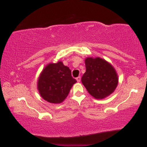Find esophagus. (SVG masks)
Returning <instances> with one entry per match:
<instances>
[{"mask_svg": "<svg viewBox=\"0 0 147 147\" xmlns=\"http://www.w3.org/2000/svg\"><path fill=\"white\" fill-rule=\"evenodd\" d=\"M77 82H80V81H81V77H77Z\"/></svg>", "mask_w": 147, "mask_h": 147, "instance_id": "34e87169", "label": "esophagus"}]
</instances>
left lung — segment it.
Returning <instances> with one entry per match:
<instances>
[{"mask_svg":"<svg viewBox=\"0 0 147 147\" xmlns=\"http://www.w3.org/2000/svg\"><path fill=\"white\" fill-rule=\"evenodd\" d=\"M86 72L82 82L90 95L102 99L112 94L118 84V77L113 65L99 57L85 59Z\"/></svg>","mask_w":147,"mask_h":147,"instance_id":"left-lung-1","label":"left lung"}]
</instances>
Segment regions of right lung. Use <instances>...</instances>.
<instances>
[{"mask_svg":"<svg viewBox=\"0 0 147 147\" xmlns=\"http://www.w3.org/2000/svg\"><path fill=\"white\" fill-rule=\"evenodd\" d=\"M71 70L61 61L49 63L38 77L37 88L42 98L52 104H60L67 97L74 84Z\"/></svg>","mask_w":147,"mask_h":147,"instance_id":"1","label":"right lung"}]
</instances>
